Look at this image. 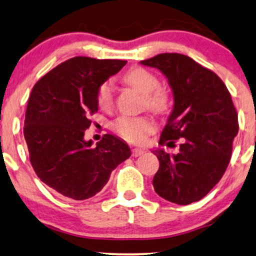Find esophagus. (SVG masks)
<instances>
[{
    "label": "esophagus",
    "instance_id": "1",
    "mask_svg": "<svg viewBox=\"0 0 256 256\" xmlns=\"http://www.w3.org/2000/svg\"><path fill=\"white\" fill-rule=\"evenodd\" d=\"M143 152H144V150H142V149H140V148L132 149V155L134 156V157L141 156V155H143Z\"/></svg>",
    "mask_w": 256,
    "mask_h": 256
}]
</instances>
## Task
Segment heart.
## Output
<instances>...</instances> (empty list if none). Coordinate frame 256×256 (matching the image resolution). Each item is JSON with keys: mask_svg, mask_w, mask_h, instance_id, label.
<instances>
[{"mask_svg": "<svg viewBox=\"0 0 256 256\" xmlns=\"http://www.w3.org/2000/svg\"><path fill=\"white\" fill-rule=\"evenodd\" d=\"M124 82L143 96L146 107L155 113H163L169 104L168 93L160 88V82L155 74L142 68H132L124 76ZM98 104L102 110L113 106V87L110 82H104L98 90ZM113 129L121 138L132 143H142L146 134L154 130V124L146 118L120 116L113 122Z\"/></svg>", "mask_w": 256, "mask_h": 256, "instance_id": "heart-1", "label": "heart"}]
</instances>
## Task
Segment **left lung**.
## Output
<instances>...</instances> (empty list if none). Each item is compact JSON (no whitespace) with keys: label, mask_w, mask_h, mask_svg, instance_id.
<instances>
[{"label":"left lung","mask_w":256,"mask_h":256,"mask_svg":"<svg viewBox=\"0 0 256 256\" xmlns=\"http://www.w3.org/2000/svg\"><path fill=\"white\" fill-rule=\"evenodd\" d=\"M140 62L160 70L172 90L174 107L160 144L182 138L177 154L152 152L160 160L154 188L178 205L200 200L225 174L239 130L230 94L214 72L185 54H160Z\"/></svg>","instance_id":"1"}]
</instances>
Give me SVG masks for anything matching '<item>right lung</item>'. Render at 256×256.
<instances>
[{
  "label": "right lung",
  "instance_id": "1",
  "mask_svg": "<svg viewBox=\"0 0 256 256\" xmlns=\"http://www.w3.org/2000/svg\"><path fill=\"white\" fill-rule=\"evenodd\" d=\"M126 60L74 57L38 80L28 102L24 138L40 180L59 194L84 200L102 190L112 171L130 157L127 143L106 134L86 141L98 90Z\"/></svg>",
  "mask_w": 256,
  "mask_h": 256
}]
</instances>
